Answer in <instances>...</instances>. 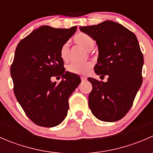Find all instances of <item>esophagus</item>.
<instances>
[{"label":"esophagus","instance_id":"1","mask_svg":"<svg viewBox=\"0 0 153 153\" xmlns=\"http://www.w3.org/2000/svg\"><path fill=\"white\" fill-rule=\"evenodd\" d=\"M81 80H82V81H86V77H84V76H81Z\"/></svg>","mask_w":153,"mask_h":153}]
</instances>
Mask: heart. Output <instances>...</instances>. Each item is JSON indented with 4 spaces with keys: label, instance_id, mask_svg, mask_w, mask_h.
Returning a JSON list of instances; mask_svg holds the SVG:
<instances>
[{
    "label": "heart",
    "instance_id": "b5f03b06",
    "mask_svg": "<svg viewBox=\"0 0 153 153\" xmlns=\"http://www.w3.org/2000/svg\"><path fill=\"white\" fill-rule=\"evenodd\" d=\"M73 41L75 44L79 47L84 48L86 50L90 51L93 49L95 45V41L92 37L87 35L86 33H78L73 38ZM69 44L67 43L64 44L61 48L60 50V56L64 61H67L69 59ZM92 64L91 62H86L84 64H77V63H72L67 66V71L70 73L75 74V75H86L91 68Z\"/></svg>",
    "mask_w": 153,
    "mask_h": 153
}]
</instances>
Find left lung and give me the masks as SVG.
Wrapping results in <instances>:
<instances>
[{"mask_svg": "<svg viewBox=\"0 0 153 153\" xmlns=\"http://www.w3.org/2000/svg\"><path fill=\"white\" fill-rule=\"evenodd\" d=\"M80 30L95 39L98 58L94 69L107 81L88 78L92 89L89 106L94 116L106 122L121 119L132 107L142 84L143 54L135 34L112 21L81 27Z\"/></svg>", "mask_w": 153, "mask_h": 153, "instance_id": "8db88e82", "label": "left lung"}]
</instances>
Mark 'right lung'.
I'll return each instance as SVG.
<instances>
[{
	"label": "right lung",
	"instance_id": "1",
	"mask_svg": "<svg viewBox=\"0 0 153 153\" xmlns=\"http://www.w3.org/2000/svg\"><path fill=\"white\" fill-rule=\"evenodd\" d=\"M76 29L42 26L17 46L10 69L14 92L27 117L38 126L53 127L65 119L69 96L81 83L78 75L66 72L60 56L61 47ZM55 76L62 78L58 85L51 81Z\"/></svg>",
	"mask_w": 153,
	"mask_h": 153
}]
</instances>
